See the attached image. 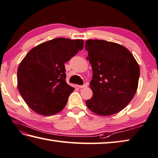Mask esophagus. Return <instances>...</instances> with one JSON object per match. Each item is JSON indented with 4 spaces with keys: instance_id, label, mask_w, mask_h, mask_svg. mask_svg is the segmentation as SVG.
<instances>
[{
    "instance_id": "obj_1",
    "label": "esophagus",
    "mask_w": 158,
    "mask_h": 158,
    "mask_svg": "<svg viewBox=\"0 0 158 158\" xmlns=\"http://www.w3.org/2000/svg\"><path fill=\"white\" fill-rule=\"evenodd\" d=\"M77 87H78L79 88H84L88 87V84H85L81 85H77Z\"/></svg>"
}]
</instances>
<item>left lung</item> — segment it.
Instances as JSON below:
<instances>
[{"label": "left lung", "mask_w": 158, "mask_h": 158, "mask_svg": "<svg viewBox=\"0 0 158 158\" xmlns=\"http://www.w3.org/2000/svg\"><path fill=\"white\" fill-rule=\"evenodd\" d=\"M91 64L93 94L85 104L94 113L108 116L123 110L135 94L139 66L133 54L122 45L104 40L85 41Z\"/></svg>", "instance_id": "obj_1"}]
</instances>
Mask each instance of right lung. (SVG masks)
Listing matches in <instances>:
<instances>
[{
    "label": "right lung",
    "instance_id": "1",
    "mask_svg": "<svg viewBox=\"0 0 158 158\" xmlns=\"http://www.w3.org/2000/svg\"><path fill=\"white\" fill-rule=\"evenodd\" d=\"M84 47V41L54 39L32 48L19 64L17 86L31 110L50 116L61 111L74 88L65 78V63Z\"/></svg>",
    "mask_w": 158,
    "mask_h": 158
}]
</instances>
